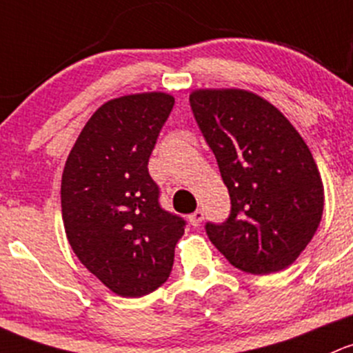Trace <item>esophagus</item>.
Here are the masks:
<instances>
[{"mask_svg": "<svg viewBox=\"0 0 353 353\" xmlns=\"http://www.w3.org/2000/svg\"><path fill=\"white\" fill-rule=\"evenodd\" d=\"M188 221H190V224L194 228H199L202 224V221H203V212L201 209L199 210H195L194 214H190V216H188Z\"/></svg>", "mask_w": 353, "mask_h": 353, "instance_id": "34e87169", "label": "esophagus"}]
</instances>
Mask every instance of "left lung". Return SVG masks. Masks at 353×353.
Instances as JSON below:
<instances>
[{
    "mask_svg": "<svg viewBox=\"0 0 353 353\" xmlns=\"http://www.w3.org/2000/svg\"><path fill=\"white\" fill-rule=\"evenodd\" d=\"M190 107L231 197L212 245L248 274L284 270L321 223L325 188L310 148L277 107L239 88L194 90Z\"/></svg>",
    "mask_w": 353,
    "mask_h": 353,
    "instance_id": "1",
    "label": "left lung"
}]
</instances>
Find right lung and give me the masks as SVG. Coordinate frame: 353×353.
<instances>
[{"mask_svg": "<svg viewBox=\"0 0 353 353\" xmlns=\"http://www.w3.org/2000/svg\"><path fill=\"white\" fill-rule=\"evenodd\" d=\"M175 98L163 92L108 100L68 156L61 207L72 252L114 294L141 297L170 277L185 221L159 207L148 161Z\"/></svg>", "mask_w": 353, "mask_h": 353, "instance_id": "right-lung-1", "label": "right lung"}]
</instances>
